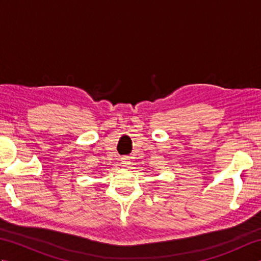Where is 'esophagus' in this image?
Here are the masks:
<instances>
[{"label": "esophagus", "mask_w": 261, "mask_h": 261, "mask_svg": "<svg viewBox=\"0 0 261 261\" xmlns=\"http://www.w3.org/2000/svg\"><path fill=\"white\" fill-rule=\"evenodd\" d=\"M121 160H122V165H123L124 167H129V165H130L129 157H123Z\"/></svg>", "instance_id": "obj_1"}]
</instances>
